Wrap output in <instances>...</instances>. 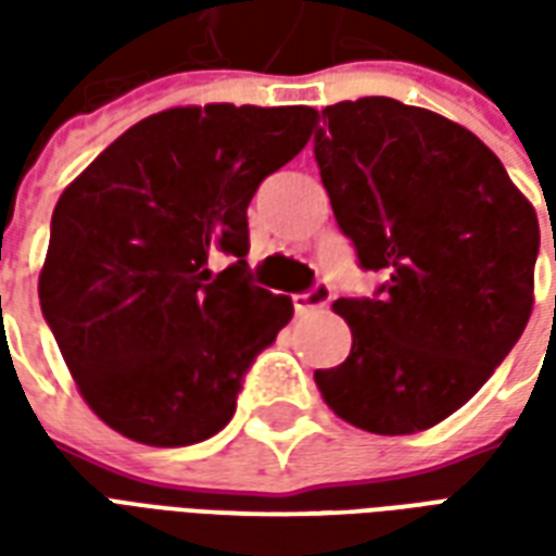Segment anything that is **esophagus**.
Masks as SVG:
<instances>
[{
	"mask_svg": "<svg viewBox=\"0 0 556 556\" xmlns=\"http://www.w3.org/2000/svg\"><path fill=\"white\" fill-rule=\"evenodd\" d=\"M333 301V291L327 289V286H313L309 291H303V294H294L291 298V303H294V309L298 313H309V309H321V306H327V303Z\"/></svg>",
	"mask_w": 556,
	"mask_h": 556,
	"instance_id": "34e87169",
	"label": "esophagus"
}]
</instances>
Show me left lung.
Instances as JSON below:
<instances>
[{
	"instance_id": "left-lung-1",
	"label": "left lung",
	"mask_w": 556,
	"mask_h": 556,
	"mask_svg": "<svg viewBox=\"0 0 556 556\" xmlns=\"http://www.w3.org/2000/svg\"><path fill=\"white\" fill-rule=\"evenodd\" d=\"M321 118L315 163L333 217L384 286L333 303L351 327V354L315 369V384L363 431L431 429L525 333L536 211L482 139L431 110L361 98Z\"/></svg>"
}]
</instances>
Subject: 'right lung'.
<instances>
[{
    "label": "right lung",
    "instance_id": "right-lung-1",
    "mask_svg": "<svg viewBox=\"0 0 556 556\" xmlns=\"http://www.w3.org/2000/svg\"><path fill=\"white\" fill-rule=\"evenodd\" d=\"M313 106L148 115L65 187L38 298L79 393L130 441L190 446L235 414L250 363L291 321L253 286L247 205L313 137ZM235 254L211 275L206 258Z\"/></svg>",
    "mask_w": 556,
    "mask_h": 556
}]
</instances>
